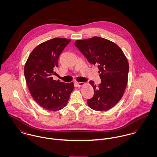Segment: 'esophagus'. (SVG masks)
<instances>
[{
	"instance_id": "esophagus-1",
	"label": "esophagus",
	"mask_w": 157,
	"mask_h": 157,
	"mask_svg": "<svg viewBox=\"0 0 157 157\" xmlns=\"http://www.w3.org/2000/svg\"><path fill=\"white\" fill-rule=\"evenodd\" d=\"M77 86H78V87H80V86L84 85H85V83H84V82H77Z\"/></svg>"
}]
</instances>
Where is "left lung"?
Here are the masks:
<instances>
[{"mask_svg": "<svg viewBox=\"0 0 157 157\" xmlns=\"http://www.w3.org/2000/svg\"><path fill=\"white\" fill-rule=\"evenodd\" d=\"M75 45L90 64L97 66L101 80L98 86L90 81L94 95L88 99V105L95 111L110 109L120 100L127 85L129 67L126 56L118 45L99 37L77 40Z\"/></svg>", "mask_w": 157, "mask_h": 157, "instance_id": "1", "label": "left lung"}]
</instances>
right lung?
<instances>
[{"mask_svg": "<svg viewBox=\"0 0 157 157\" xmlns=\"http://www.w3.org/2000/svg\"><path fill=\"white\" fill-rule=\"evenodd\" d=\"M67 39L54 38L36 47L28 58L24 75L28 88L36 102L49 111L63 109L74 90V83L54 80L57 74L59 57L70 42Z\"/></svg>", "mask_w": 157, "mask_h": 157, "instance_id": "right-lung-1", "label": "right lung"}]
</instances>
